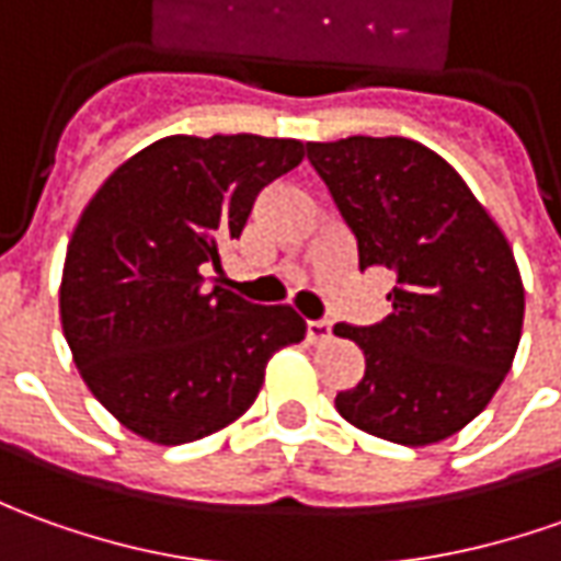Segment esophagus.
<instances>
[{
    "label": "esophagus",
    "instance_id": "34e87169",
    "mask_svg": "<svg viewBox=\"0 0 561 561\" xmlns=\"http://www.w3.org/2000/svg\"><path fill=\"white\" fill-rule=\"evenodd\" d=\"M307 337H310L312 344H319V341L331 337V322H329V319H310V322H307Z\"/></svg>",
    "mask_w": 561,
    "mask_h": 561
}]
</instances>
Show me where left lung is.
<instances>
[{"mask_svg":"<svg viewBox=\"0 0 561 561\" xmlns=\"http://www.w3.org/2000/svg\"><path fill=\"white\" fill-rule=\"evenodd\" d=\"M307 156L356 236L359 270L396 273L383 322L334 325L365 353V375L334 405L396 445L455 436L504 383L522 337L525 288L504 230L417 140L356 135L307 144Z\"/></svg>","mask_w":561,"mask_h":561,"instance_id":"left-lung-1","label":"left lung"}]
</instances>
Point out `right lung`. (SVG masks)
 I'll return each instance as SVG.
<instances>
[{
  "label": "right lung",
  "mask_w": 561,
  "mask_h": 561,
  "mask_svg": "<svg viewBox=\"0 0 561 561\" xmlns=\"http://www.w3.org/2000/svg\"><path fill=\"white\" fill-rule=\"evenodd\" d=\"M295 137L171 135L125 159L72 230L60 325L94 399L125 430L184 445L239 421L266 362L300 344L288 304L257 307L215 285L257 193L300 165Z\"/></svg>",
  "instance_id": "obj_1"
}]
</instances>
